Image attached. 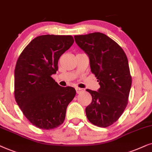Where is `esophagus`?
Returning a JSON list of instances; mask_svg holds the SVG:
<instances>
[{"instance_id":"34e87169","label":"esophagus","mask_w":152,"mask_h":152,"mask_svg":"<svg viewBox=\"0 0 152 152\" xmlns=\"http://www.w3.org/2000/svg\"><path fill=\"white\" fill-rule=\"evenodd\" d=\"M76 93H77V94H80V93H81L84 91L83 90V89L78 88H76Z\"/></svg>"}]
</instances>
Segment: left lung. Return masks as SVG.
Returning <instances> with one entry per match:
<instances>
[{
    "mask_svg": "<svg viewBox=\"0 0 152 152\" xmlns=\"http://www.w3.org/2000/svg\"><path fill=\"white\" fill-rule=\"evenodd\" d=\"M74 39L90 58L91 72L100 86L98 91L86 90L92 97L86 116L92 124L106 128L117 121L128 104L132 83L128 59L122 47L105 34L75 35Z\"/></svg>",
    "mask_w": 152,
    "mask_h": 152,
    "instance_id": "obj_1",
    "label": "left lung"
}]
</instances>
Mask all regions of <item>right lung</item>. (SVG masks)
Returning a JSON list of instances; mask_svg holds the SVG:
<instances>
[{
	"mask_svg": "<svg viewBox=\"0 0 152 152\" xmlns=\"http://www.w3.org/2000/svg\"><path fill=\"white\" fill-rule=\"evenodd\" d=\"M71 35H40L20 54L15 70V97L25 117L42 129L57 128L65 119L76 95L72 87H61L51 75L60 56L74 44Z\"/></svg>",
	"mask_w": 152,
	"mask_h": 152,
	"instance_id": "1",
	"label": "right lung"
}]
</instances>
